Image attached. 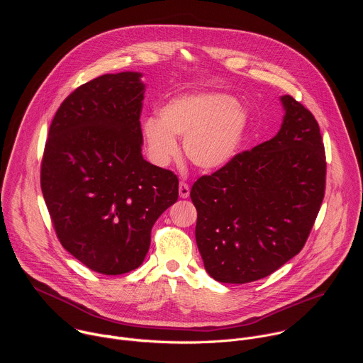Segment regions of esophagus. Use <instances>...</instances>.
<instances>
[{"instance_id": "esophagus-1", "label": "esophagus", "mask_w": 363, "mask_h": 363, "mask_svg": "<svg viewBox=\"0 0 363 363\" xmlns=\"http://www.w3.org/2000/svg\"><path fill=\"white\" fill-rule=\"evenodd\" d=\"M179 196L181 198H188L189 196V185L184 181L179 182Z\"/></svg>"}]
</instances>
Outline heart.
<instances>
[{
	"label": "heart",
	"instance_id": "b5f03b06",
	"mask_svg": "<svg viewBox=\"0 0 363 363\" xmlns=\"http://www.w3.org/2000/svg\"><path fill=\"white\" fill-rule=\"evenodd\" d=\"M248 115L235 97L225 93H194L171 99L158 119L143 121L142 135L149 160L167 167L178 155L175 138L184 136L185 158L196 168L216 171L238 150Z\"/></svg>",
	"mask_w": 363,
	"mask_h": 363
}]
</instances>
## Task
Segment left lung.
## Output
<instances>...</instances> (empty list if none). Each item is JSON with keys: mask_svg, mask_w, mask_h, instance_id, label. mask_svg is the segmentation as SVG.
I'll use <instances>...</instances> for the list:
<instances>
[{"mask_svg": "<svg viewBox=\"0 0 363 363\" xmlns=\"http://www.w3.org/2000/svg\"><path fill=\"white\" fill-rule=\"evenodd\" d=\"M279 133L242 150L191 188L205 270L221 283L264 279L301 251L326 188V155L315 116L290 94Z\"/></svg>", "mask_w": 363, "mask_h": 363, "instance_id": "left-lung-1", "label": "left lung"}]
</instances>
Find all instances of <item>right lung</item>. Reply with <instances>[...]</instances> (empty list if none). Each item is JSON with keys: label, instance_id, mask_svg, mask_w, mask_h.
<instances>
[{"label": "right lung", "instance_id": "right-lung-1", "mask_svg": "<svg viewBox=\"0 0 363 363\" xmlns=\"http://www.w3.org/2000/svg\"><path fill=\"white\" fill-rule=\"evenodd\" d=\"M140 73L103 74L72 91L45 140L40 184L62 245L108 276L138 269L152 227L178 201V177L142 157Z\"/></svg>", "mask_w": 363, "mask_h": 363}]
</instances>
